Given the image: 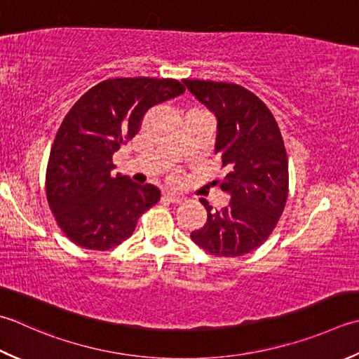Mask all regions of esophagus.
Listing matches in <instances>:
<instances>
[{"instance_id": "34e87169", "label": "esophagus", "mask_w": 359, "mask_h": 359, "mask_svg": "<svg viewBox=\"0 0 359 359\" xmlns=\"http://www.w3.org/2000/svg\"><path fill=\"white\" fill-rule=\"evenodd\" d=\"M163 201H168V202H172V203H182L185 199L182 198V196L175 194V193H165L163 194Z\"/></svg>"}]
</instances>
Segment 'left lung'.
<instances>
[{
    "label": "left lung",
    "mask_w": 359,
    "mask_h": 359,
    "mask_svg": "<svg viewBox=\"0 0 359 359\" xmlns=\"http://www.w3.org/2000/svg\"><path fill=\"white\" fill-rule=\"evenodd\" d=\"M188 90L217 118L215 152L227 174L221 189L227 207L215 210L205 199L207 222L191 240L217 257H241L268 240L282 216L290 187L287 156L272 111L238 83L185 79Z\"/></svg>",
    "instance_id": "obj_1"
}]
</instances>
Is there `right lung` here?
I'll return each mask as SVG.
<instances>
[{"mask_svg":"<svg viewBox=\"0 0 359 359\" xmlns=\"http://www.w3.org/2000/svg\"><path fill=\"white\" fill-rule=\"evenodd\" d=\"M185 91L175 79L115 77L91 87L63 118L49 152L46 201L69 241L109 250L133 233L160 189L111 177V156L137 135L154 105Z\"/></svg>","mask_w":359,"mask_h":359,"instance_id":"obj_1","label":"right lung"}]
</instances>
